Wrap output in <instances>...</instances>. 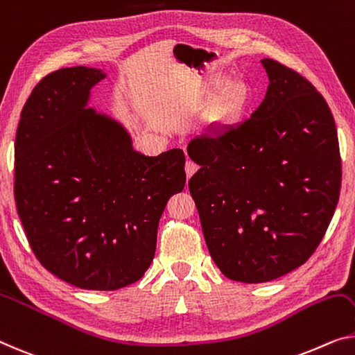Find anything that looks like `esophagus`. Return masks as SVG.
<instances>
[{"label":"esophagus","instance_id":"obj_1","mask_svg":"<svg viewBox=\"0 0 355 355\" xmlns=\"http://www.w3.org/2000/svg\"><path fill=\"white\" fill-rule=\"evenodd\" d=\"M196 171H198V166L193 161H187V164H184V172H187V177L191 178Z\"/></svg>","mask_w":355,"mask_h":355}]
</instances>
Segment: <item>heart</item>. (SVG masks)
I'll use <instances>...</instances> for the list:
<instances>
[{
    "label": "heart",
    "instance_id": "b5f03b06",
    "mask_svg": "<svg viewBox=\"0 0 355 355\" xmlns=\"http://www.w3.org/2000/svg\"><path fill=\"white\" fill-rule=\"evenodd\" d=\"M244 100H245V92L242 91V89H237V87L231 89L225 98V114L228 116V118H232V116L242 108Z\"/></svg>",
    "mask_w": 355,
    "mask_h": 355
}]
</instances>
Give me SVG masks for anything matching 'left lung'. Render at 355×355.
I'll return each mask as SVG.
<instances>
[{
  "label": "left lung",
  "instance_id": "obj_1",
  "mask_svg": "<svg viewBox=\"0 0 355 355\" xmlns=\"http://www.w3.org/2000/svg\"><path fill=\"white\" fill-rule=\"evenodd\" d=\"M269 86L236 127L189 141V180L205 244L237 282H269L309 260L335 214L341 156L333 114L308 79L261 60Z\"/></svg>",
  "mask_w": 355,
  "mask_h": 355
}]
</instances>
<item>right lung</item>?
<instances>
[{"label":"right lung","mask_w":355,"mask_h":355,"mask_svg":"<svg viewBox=\"0 0 355 355\" xmlns=\"http://www.w3.org/2000/svg\"><path fill=\"white\" fill-rule=\"evenodd\" d=\"M97 68L57 70L36 84L15 135L14 196L47 271L86 290L141 279L167 200L184 188V155L135 151L118 121L87 108Z\"/></svg>","instance_id":"obj_1"}]
</instances>
